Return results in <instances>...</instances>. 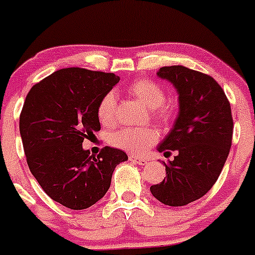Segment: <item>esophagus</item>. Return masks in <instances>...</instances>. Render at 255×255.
Instances as JSON below:
<instances>
[{"instance_id": "34e87169", "label": "esophagus", "mask_w": 255, "mask_h": 255, "mask_svg": "<svg viewBox=\"0 0 255 255\" xmlns=\"http://www.w3.org/2000/svg\"><path fill=\"white\" fill-rule=\"evenodd\" d=\"M129 159L134 163L139 164V166H145L148 163L147 158H143V157H139V155H129Z\"/></svg>"}]
</instances>
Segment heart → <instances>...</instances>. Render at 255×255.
Listing matches in <instances>:
<instances>
[{
	"mask_svg": "<svg viewBox=\"0 0 255 255\" xmlns=\"http://www.w3.org/2000/svg\"><path fill=\"white\" fill-rule=\"evenodd\" d=\"M128 93L150 108V114L161 124H170L175 117L173 106L166 103V92L158 83L148 78H139L128 87ZM97 116L103 125L116 120V96L108 92L97 106ZM158 140V131L153 128H124L110 135L114 147L131 154H143Z\"/></svg>",
	"mask_w": 255,
	"mask_h": 255,
	"instance_id": "obj_1",
	"label": "heart"
}]
</instances>
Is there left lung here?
<instances>
[{"label":"left lung","instance_id":"8db88e82","mask_svg":"<svg viewBox=\"0 0 255 255\" xmlns=\"http://www.w3.org/2000/svg\"><path fill=\"white\" fill-rule=\"evenodd\" d=\"M158 76L179 92L180 111L159 152L176 155L166 177L150 186L161 203L181 207L207 194L224 168L233 141L231 106L221 85L207 74L185 66H164Z\"/></svg>","mask_w":255,"mask_h":255}]
</instances>
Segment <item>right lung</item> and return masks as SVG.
Returning <instances> with one entry per match:
<instances>
[{"label":"right lung","instance_id":"1","mask_svg":"<svg viewBox=\"0 0 255 255\" xmlns=\"http://www.w3.org/2000/svg\"><path fill=\"white\" fill-rule=\"evenodd\" d=\"M120 82L112 73L67 67L29 91L20 114V135L33 176L49 198L70 209L96 204L111 185L125 152L105 147L94 157L84 139L100 131L97 106Z\"/></svg>","mask_w":255,"mask_h":255}]
</instances>
